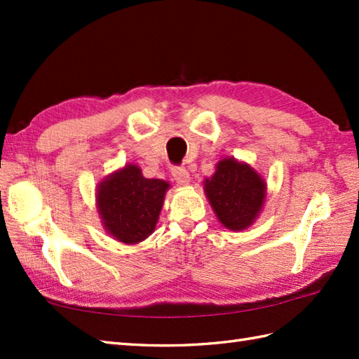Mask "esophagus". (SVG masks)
Instances as JSON below:
<instances>
[{
  "label": "esophagus",
  "instance_id": "1",
  "mask_svg": "<svg viewBox=\"0 0 359 359\" xmlns=\"http://www.w3.org/2000/svg\"><path fill=\"white\" fill-rule=\"evenodd\" d=\"M171 172L179 185H187L189 182V172L185 166H172Z\"/></svg>",
  "mask_w": 359,
  "mask_h": 359
}]
</instances>
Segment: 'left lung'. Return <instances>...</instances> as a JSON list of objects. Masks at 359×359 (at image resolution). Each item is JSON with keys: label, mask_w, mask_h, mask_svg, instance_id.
I'll return each mask as SVG.
<instances>
[{"label": "left lung", "mask_w": 359, "mask_h": 359, "mask_svg": "<svg viewBox=\"0 0 359 359\" xmlns=\"http://www.w3.org/2000/svg\"><path fill=\"white\" fill-rule=\"evenodd\" d=\"M205 193L224 226L238 231L253 224L261 211L265 182L248 165L224 158L212 177L205 180Z\"/></svg>", "instance_id": "1"}]
</instances>
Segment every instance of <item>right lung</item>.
<instances>
[{"label":"right lung","mask_w":359,"mask_h":359,"mask_svg":"<svg viewBox=\"0 0 359 359\" xmlns=\"http://www.w3.org/2000/svg\"><path fill=\"white\" fill-rule=\"evenodd\" d=\"M168 187L165 180L143 177L135 165H126L112 174L97 191L106 231L125 243L147 239L154 231Z\"/></svg>","instance_id":"add662e5"}]
</instances>
